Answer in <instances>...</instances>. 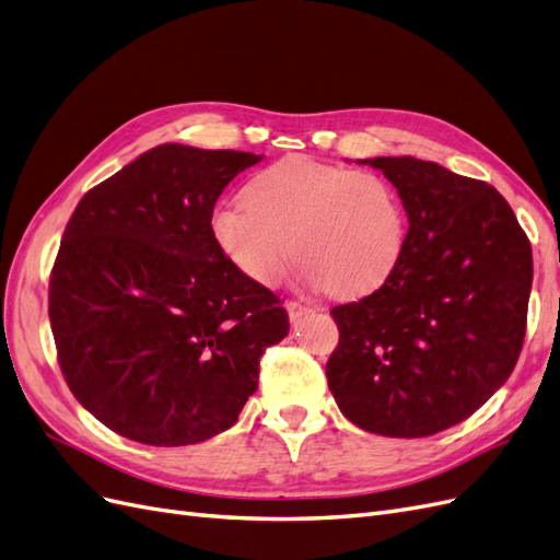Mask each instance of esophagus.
I'll return each mask as SVG.
<instances>
[{"label":"esophagus","mask_w":560,"mask_h":560,"mask_svg":"<svg viewBox=\"0 0 560 560\" xmlns=\"http://www.w3.org/2000/svg\"><path fill=\"white\" fill-rule=\"evenodd\" d=\"M287 313H290V319H292V322H296L301 315L311 313V308L303 306V303H299V301H290V303H287Z\"/></svg>","instance_id":"esophagus-1"}]
</instances>
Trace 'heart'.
Wrapping results in <instances>:
<instances>
[{"instance_id": "b5f03b06", "label": "heart", "mask_w": 560, "mask_h": 560, "mask_svg": "<svg viewBox=\"0 0 560 560\" xmlns=\"http://www.w3.org/2000/svg\"><path fill=\"white\" fill-rule=\"evenodd\" d=\"M245 201L217 206L210 231L224 257L261 284L280 282L294 245L308 282L362 296L393 276L406 247V210L383 175L287 156L254 175Z\"/></svg>"}]
</instances>
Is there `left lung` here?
<instances>
[{
  "mask_svg": "<svg viewBox=\"0 0 560 560\" xmlns=\"http://www.w3.org/2000/svg\"><path fill=\"white\" fill-rule=\"evenodd\" d=\"M401 196L409 233L374 294L331 308L329 389L354 425L399 439L469 418L521 354L533 249L493 186L413 156L366 159Z\"/></svg>",
  "mask_w": 560,
  "mask_h": 560,
  "instance_id": "1",
  "label": "left lung"
}]
</instances>
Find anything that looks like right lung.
<instances>
[{
	"instance_id": "1",
	"label": "right lung",
	"mask_w": 560,
	"mask_h": 560,
	"mask_svg": "<svg viewBox=\"0 0 560 560\" xmlns=\"http://www.w3.org/2000/svg\"><path fill=\"white\" fill-rule=\"evenodd\" d=\"M264 156L159 144L79 200L50 270L48 317L72 395L149 446L229 430L259 360L290 334L280 299L217 247L226 184Z\"/></svg>"
}]
</instances>
